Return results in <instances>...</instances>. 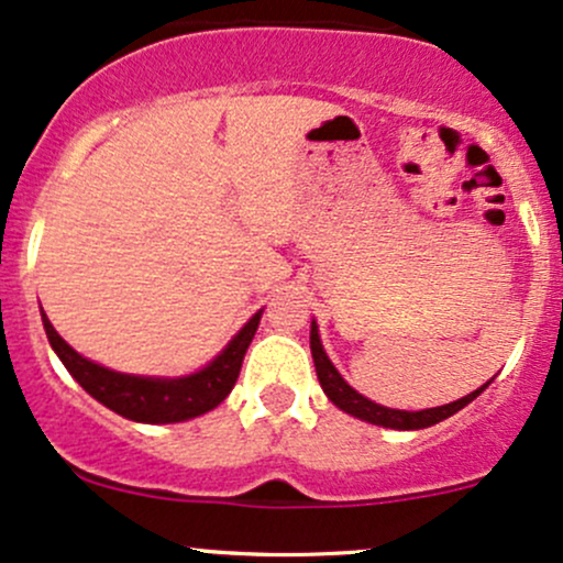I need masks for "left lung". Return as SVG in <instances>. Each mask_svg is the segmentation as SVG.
<instances>
[{"label": "left lung", "instance_id": "obj_1", "mask_svg": "<svg viewBox=\"0 0 563 563\" xmlns=\"http://www.w3.org/2000/svg\"><path fill=\"white\" fill-rule=\"evenodd\" d=\"M309 346H312L314 371H318V380H320L322 391L328 394V399H331L335 407H341V410L349 412V416L360 418V421H367V423L386 426V429H399V431L429 429V426H434L439 421H444V418L455 416L457 410H463L468 402H474V399L479 397V394L487 389V384H489L487 380V384L479 386L476 391H471L463 399H455V402L442 405V407H429V410H418V412L391 410V407L371 402V399L354 391L352 386H349L346 380L339 376V371H335L331 360H328L325 349H322V344H320V333H318V325H314V322H312V333H309Z\"/></svg>", "mask_w": 563, "mask_h": 563}]
</instances>
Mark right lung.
<instances>
[{"mask_svg":"<svg viewBox=\"0 0 563 563\" xmlns=\"http://www.w3.org/2000/svg\"><path fill=\"white\" fill-rule=\"evenodd\" d=\"M262 312L243 325V331L230 341L228 349L206 365L203 371L192 373L185 378H142V376H126V373L108 371V367L92 363V360L81 357L74 352L66 341L57 335L53 322L42 312L44 331L57 357L68 367V373L89 391L97 402L111 407L113 412L129 418V421L140 423H177L187 421V418L203 416V412L214 410L224 397L235 386L238 373H241L245 349H249L251 339H254L256 328H260Z\"/></svg>","mask_w":563,"mask_h":563,"instance_id":"add662e5","label":"right lung"}]
</instances>
